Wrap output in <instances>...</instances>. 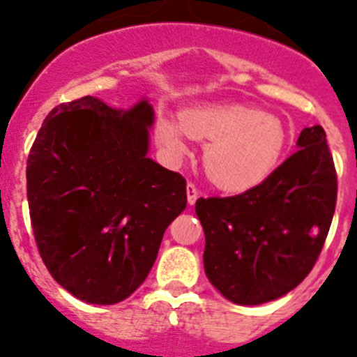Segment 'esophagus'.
<instances>
[{
	"instance_id": "esophagus-1",
	"label": "esophagus",
	"mask_w": 357,
	"mask_h": 357,
	"mask_svg": "<svg viewBox=\"0 0 357 357\" xmlns=\"http://www.w3.org/2000/svg\"><path fill=\"white\" fill-rule=\"evenodd\" d=\"M198 197H200V191H198V188L193 184V182H189L188 184V204L189 206H195V202L198 200Z\"/></svg>"
}]
</instances>
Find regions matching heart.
I'll return each mask as SVG.
<instances>
[{
	"label": "heart",
	"mask_w": 357,
	"mask_h": 357,
	"mask_svg": "<svg viewBox=\"0 0 357 357\" xmlns=\"http://www.w3.org/2000/svg\"><path fill=\"white\" fill-rule=\"evenodd\" d=\"M157 143L173 159L188 153V137L209 143L204 162L211 181L227 191H245L266 181L286 144L282 123L243 105H200L185 109L181 121L160 116Z\"/></svg>",
	"instance_id": "1"
}]
</instances>
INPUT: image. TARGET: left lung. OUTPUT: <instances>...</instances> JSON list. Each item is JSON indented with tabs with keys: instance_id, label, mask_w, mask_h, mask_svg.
I'll return each mask as SVG.
<instances>
[{
	"instance_id": "obj_1",
	"label": "left lung",
	"mask_w": 357,
	"mask_h": 357,
	"mask_svg": "<svg viewBox=\"0 0 357 357\" xmlns=\"http://www.w3.org/2000/svg\"><path fill=\"white\" fill-rule=\"evenodd\" d=\"M296 146L259 185L197 200L206 275L234 304L286 295L309 275L324 248L338 195L326 130L304 128Z\"/></svg>"
}]
</instances>
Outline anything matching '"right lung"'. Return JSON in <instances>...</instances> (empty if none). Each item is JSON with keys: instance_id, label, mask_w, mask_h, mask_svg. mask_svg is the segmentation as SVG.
Wrapping results in <instances>:
<instances>
[{"instance_id": "obj_1", "label": "right lung", "mask_w": 357, "mask_h": 357, "mask_svg": "<svg viewBox=\"0 0 357 357\" xmlns=\"http://www.w3.org/2000/svg\"><path fill=\"white\" fill-rule=\"evenodd\" d=\"M151 123L146 100L119 110L84 96L55 107L31 144L37 248L53 279L89 304H116L143 284L188 204L184 176L146 157Z\"/></svg>"}]
</instances>
